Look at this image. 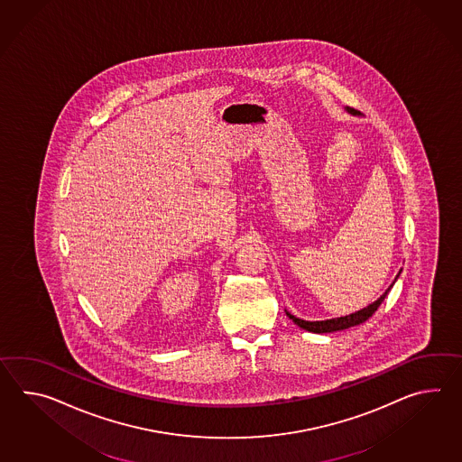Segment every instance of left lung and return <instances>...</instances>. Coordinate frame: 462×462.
<instances>
[{
    "instance_id": "1",
    "label": "left lung",
    "mask_w": 462,
    "mask_h": 462,
    "mask_svg": "<svg viewBox=\"0 0 462 462\" xmlns=\"http://www.w3.org/2000/svg\"><path fill=\"white\" fill-rule=\"evenodd\" d=\"M346 111H348L349 114H353V116L358 114L355 109H351V107H346ZM400 273H398V277H400ZM391 287H393V285H391ZM391 287L388 288L374 303H371L368 307L363 308V310H359V311H355V313H351V315H346V317L323 319V321H305V319L293 317V315L288 313V311L287 317L291 319L295 325H298L300 328L307 329V331H311V333H331V331H339V329H346L349 328V327H356L359 323H365V321L378 310V307L383 303V300L388 295Z\"/></svg>"
}]
</instances>
